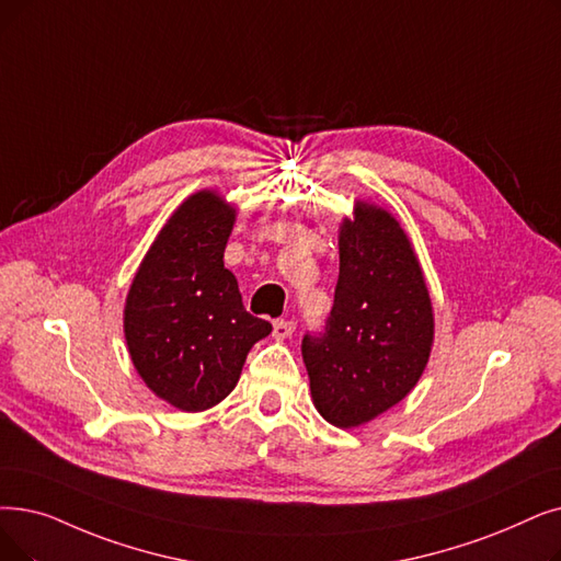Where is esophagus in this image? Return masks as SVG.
<instances>
[{
	"instance_id": "obj_1",
	"label": "esophagus",
	"mask_w": 561,
	"mask_h": 561,
	"mask_svg": "<svg viewBox=\"0 0 561 561\" xmlns=\"http://www.w3.org/2000/svg\"><path fill=\"white\" fill-rule=\"evenodd\" d=\"M296 332V323L294 321H284V319H279V321H275L273 323V336L275 339H279V341H284V339H288L290 334Z\"/></svg>"
}]
</instances>
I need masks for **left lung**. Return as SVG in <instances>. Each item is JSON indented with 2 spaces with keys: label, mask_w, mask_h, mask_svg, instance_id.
Here are the masks:
<instances>
[{
  "label": "left lung",
  "mask_w": 561,
  "mask_h": 561,
  "mask_svg": "<svg viewBox=\"0 0 561 561\" xmlns=\"http://www.w3.org/2000/svg\"><path fill=\"white\" fill-rule=\"evenodd\" d=\"M433 336V302L405 229L382 206L355 199L339 227L325 332L302 339L316 410L336 428L369 424L420 382Z\"/></svg>",
  "instance_id": "1"
}]
</instances>
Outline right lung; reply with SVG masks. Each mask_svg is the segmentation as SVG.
<instances>
[{
  "instance_id": "right-lung-1",
  "label": "right lung",
  "mask_w": 561,
  "mask_h": 561,
  "mask_svg": "<svg viewBox=\"0 0 561 561\" xmlns=\"http://www.w3.org/2000/svg\"><path fill=\"white\" fill-rule=\"evenodd\" d=\"M236 206L199 190L169 215L144 254L124 307L130 359L151 392L183 412L220 403L250 348L273 325L242 307L225 267Z\"/></svg>"
}]
</instances>
